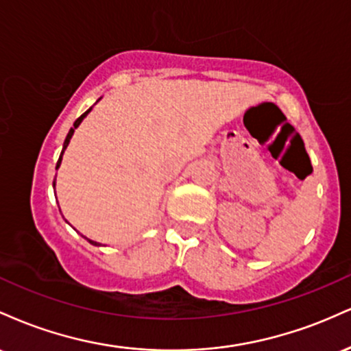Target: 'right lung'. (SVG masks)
Wrapping results in <instances>:
<instances>
[{"label": "right lung", "mask_w": 351, "mask_h": 351, "mask_svg": "<svg viewBox=\"0 0 351 351\" xmlns=\"http://www.w3.org/2000/svg\"><path fill=\"white\" fill-rule=\"evenodd\" d=\"M99 100H100V99H99ZM99 100H97V102H99ZM97 102H95V104H97ZM95 104H94V106H95ZM94 106H92V107H94ZM92 107H90V108H88V110H86V112H84V114H82V115H80L77 120H75V122H74V127H72V128H71V130H69V134H67V136H66V140H64V145H62V152H60V156H59V160H58V165H56V170H58V168L60 167V162H62V155H64V152H66L67 145H69V142H71L72 135H74L75 128H77V127H79V125H80V123H82V120H84V119H86V117L88 115V112H90V110H92ZM52 186H54V188H56V180H54V181H52ZM59 211H60V208H59ZM62 217H64V216H62ZM82 237H86V236H82ZM86 239H87V241H88V243H90L92 245H102V244H100V243H95V241L88 239V237H86Z\"/></svg>", "instance_id": "right-lung-1"}]
</instances>
